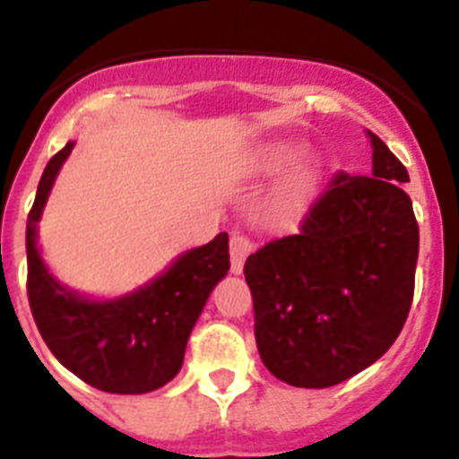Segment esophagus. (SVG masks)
Segmentation results:
<instances>
[{
	"label": "esophagus",
	"instance_id": "34e87169",
	"mask_svg": "<svg viewBox=\"0 0 459 459\" xmlns=\"http://www.w3.org/2000/svg\"><path fill=\"white\" fill-rule=\"evenodd\" d=\"M253 248L255 243L246 234H234L230 238V269H232V273H241L243 264H246V257L253 253Z\"/></svg>",
	"mask_w": 459,
	"mask_h": 459
}]
</instances>
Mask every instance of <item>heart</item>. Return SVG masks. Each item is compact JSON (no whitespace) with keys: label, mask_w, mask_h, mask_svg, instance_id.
Returning <instances> with one entry per match:
<instances>
[{"label":"heart","mask_w":459,"mask_h":459,"mask_svg":"<svg viewBox=\"0 0 459 459\" xmlns=\"http://www.w3.org/2000/svg\"><path fill=\"white\" fill-rule=\"evenodd\" d=\"M294 153L296 152L291 147H287V144H280V147L271 149V152L266 153L264 168H269V169L280 168V165H285L287 160L294 156ZM317 181H319V169L315 168V165H306V168H301L299 172L294 174V179H291V186H290V193L294 195V197H301V195L310 193V190L317 186Z\"/></svg>","instance_id":"heart-1"}]
</instances>
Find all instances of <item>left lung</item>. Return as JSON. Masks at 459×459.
Wrapping results in <instances>:
<instances>
[{
  "label": "left lung",
  "mask_w": 459,
  "mask_h": 459,
  "mask_svg": "<svg viewBox=\"0 0 459 459\" xmlns=\"http://www.w3.org/2000/svg\"><path fill=\"white\" fill-rule=\"evenodd\" d=\"M372 177L333 174L299 232L246 259L255 340L273 377L328 388L386 354L413 299L419 222L407 168L368 131Z\"/></svg>",
  "instance_id": "obj_1"
}]
</instances>
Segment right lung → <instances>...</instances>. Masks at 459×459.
Masks as SVG:
<instances>
[{
  "instance_id": "1",
  "label": "right lung",
  "mask_w": 459,
  "mask_h": 459,
  "mask_svg": "<svg viewBox=\"0 0 459 459\" xmlns=\"http://www.w3.org/2000/svg\"><path fill=\"white\" fill-rule=\"evenodd\" d=\"M73 149L50 158L27 216V296L40 338L64 368L89 386L137 395L165 386L184 366L190 331L211 290L230 271L227 232L181 255L147 287L115 301H89L48 273L36 248V222Z\"/></svg>"
}]
</instances>
